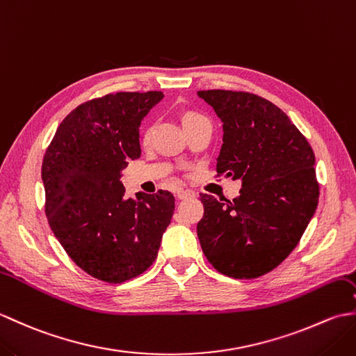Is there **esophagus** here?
Listing matches in <instances>:
<instances>
[{"mask_svg":"<svg viewBox=\"0 0 356 356\" xmlns=\"http://www.w3.org/2000/svg\"><path fill=\"white\" fill-rule=\"evenodd\" d=\"M176 197L179 200H185V199H193L195 197V193L191 190H177L176 191Z\"/></svg>","mask_w":356,"mask_h":356,"instance_id":"esophagus-1","label":"esophagus"}]
</instances>
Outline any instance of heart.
Masks as SVG:
<instances>
[{"instance_id":"1","label":"heart","mask_w":356,"mask_h":356,"mask_svg":"<svg viewBox=\"0 0 356 356\" xmlns=\"http://www.w3.org/2000/svg\"><path fill=\"white\" fill-rule=\"evenodd\" d=\"M199 115H195V113H186V115H184L182 118V122H186V120H191L194 118H197ZM149 134H151V130H147L145 133H143V139H149Z\"/></svg>"}]
</instances>
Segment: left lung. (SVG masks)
I'll list each match as a JSON object with an SVG mask.
<instances>
[{
	"instance_id": "left-lung-1",
	"label": "left lung",
	"mask_w": 356,
	"mask_h": 356,
	"mask_svg": "<svg viewBox=\"0 0 356 356\" xmlns=\"http://www.w3.org/2000/svg\"><path fill=\"white\" fill-rule=\"evenodd\" d=\"M197 96L223 124L217 172L241 182L238 197L226 203L200 194L203 254L225 275L257 278L292 252L315 214L314 151L286 113L260 96L229 90Z\"/></svg>"
}]
</instances>
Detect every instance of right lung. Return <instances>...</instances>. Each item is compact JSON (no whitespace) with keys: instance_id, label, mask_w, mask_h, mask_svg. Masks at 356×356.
<instances>
[{"instance_id":"1","label":"right lung","mask_w":356,"mask_h":356,"mask_svg":"<svg viewBox=\"0 0 356 356\" xmlns=\"http://www.w3.org/2000/svg\"><path fill=\"white\" fill-rule=\"evenodd\" d=\"M162 92L116 93L74 108L42 161L45 214L70 259L87 274L122 283L157 257L174 195L125 197L122 171L140 157L139 127Z\"/></svg>"}]
</instances>
